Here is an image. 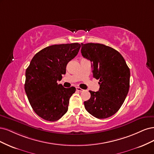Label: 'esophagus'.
<instances>
[{"instance_id": "1", "label": "esophagus", "mask_w": 154, "mask_h": 154, "mask_svg": "<svg viewBox=\"0 0 154 154\" xmlns=\"http://www.w3.org/2000/svg\"><path fill=\"white\" fill-rule=\"evenodd\" d=\"M76 90H77V91H80V92L84 91V90H82V89H81V88H79V87H77V88H76Z\"/></svg>"}]
</instances>
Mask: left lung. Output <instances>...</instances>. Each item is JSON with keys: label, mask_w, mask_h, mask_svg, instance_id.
I'll return each mask as SVG.
<instances>
[{"label": "left lung", "mask_w": 154, "mask_h": 154, "mask_svg": "<svg viewBox=\"0 0 154 154\" xmlns=\"http://www.w3.org/2000/svg\"><path fill=\"white\" fill-rule=\"evenodd\" d=\"M81 53L91 62L94 78L100 88L90 91L91 97L84 102L86 111L98 119L112 116L120 109L130 86V69L123 56L105 45L81 43Z\"/></svg>", "instance_id": "left-lung-1"}]
</instances>
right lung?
<instances>
[{
    "mask_svg": "<svg viewBox=\"0 0 154 154\" xmlns=\"http://www.w3.org/2000/svg\"><path fill=\"white\" fill-rule=\"evenodd\" d=\"M81 47L78 43L47 47L35 54L26 69L25 91L34 111L44 120L57 121L67 112L76 89L64 88L57 81Z\"/></svg>",
    "mask_w": 154,
    "mask_h": 154,
    "instance_id": "1",
    "label": "right lung"
}]
</instances>
